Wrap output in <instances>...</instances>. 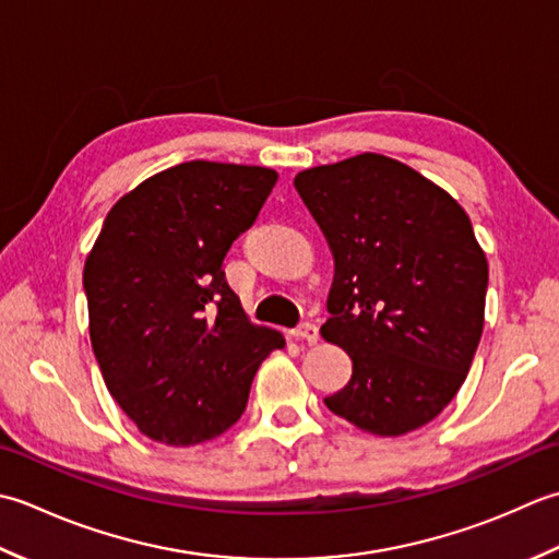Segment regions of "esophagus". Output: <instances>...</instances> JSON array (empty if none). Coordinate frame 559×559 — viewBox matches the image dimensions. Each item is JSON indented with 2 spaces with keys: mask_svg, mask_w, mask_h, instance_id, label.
Instances as JSON below:
<instances>
[{
  "mask_svg": "<svg viewBox=\"0 0 559 559\" xmlns=\"http://www.w3.org/2000/svg\"><path fill=\"white\" fill-rule=\"evenodd\" d=\"M294 335L299 337V340H306V343H318V325L316 323H301V325H296L294 328Z\"/></svg>",
  "mask_w": 559,
  "mask_h": 559,
  "instance_id": "obj_1",
  "label": "esophagus"
}]
</instances>
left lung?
I'll return each instance as SVG.
<instances>
[{"instance_id":"left-lung-1","label":"left lung","mask_w":559,"mask_h":559,"mask_svg":"<svg viewBox=\"0 0 559 559\" xmlns=\"http://www.w3.org/2000/svg\"><path fill=\"white\" fill-rule=\"evenodd\" d=\"M335 258L321 333L352 357L330 413L379 437L431 423L468 376L487 260L449 192L381 154L294 178Z\"/></svg>"}]
</instances>
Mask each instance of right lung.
<instances>
[{"mask_svg":"<svg viewBox=\"0 0 559 559\" xmlns=\"http://www.w3.org/2000/svg\"><path fill=\"white\" fill-rule=\"evenodd\" d=\"M275 183L260 166L162 170L116 202L86 258L91 347L112 401L154 441L224 435L260 361L284 345L248 321L222 267Z\"/></svg>","mask_w":559,"mask_h":559,"instance_id":"obj_1","label":"right lung"}]
</instances>
